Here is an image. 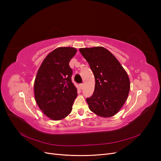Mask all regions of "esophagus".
Instances as JSON below:
<instances>
[{"label": "esophagus", "instance_id": "1", "mask_svg": "<svg viewBox=\"0 0 161 161\" xmlns=\"http://www.w3.org/2000/svg\"><path fill=\"white\" fill-rule=\"evenodd\" d=\"M83 86H84V84H83V83H81V84H80V87L81 89L83 88Z\"/></svg>", "mask_w": 161, "mask_h": 161}]
</instances>
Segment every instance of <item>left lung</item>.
Returning <instances> with one entry per match:
<instances>
[{"instance_id":"obj_1","label":"left lung","mask_w":161,"mask_h":161,"mask_svg":"<svg viewBox=\"0 0 161 161\" xmlns=\"http://www.w3.org/2000/svg\"><path fill=\"white\" fill-rule=\"evenodd\" d=\"M93 73L95 91L87 103L97 115L109 118L122 108L130 89L129 77L119 61L103 47L80 48Z\"/></svg>"}]
</instances>
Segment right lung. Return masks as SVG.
<instances>
[{
    "instance_id": "1",
    "label": "right lung",
    "mask_w": 161,
    "mask_h": 161,
    "mask_svg": "<svg viewBox=\"0 0 161 161\" xmlns=\"http://www.w3.org/2000/svg\"><path fill=\"white\" fill-rule=\"evenodd\" d=\"M76 52L74 47H58L46 57L38 70L34 82L36 101L51 119H64L72 111L77 89L71 80L69 62Z\"/></svg>"
}]
</instances>
